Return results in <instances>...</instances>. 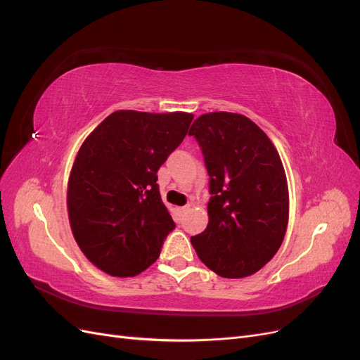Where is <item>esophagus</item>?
<instances>
[{
	"label": "esophagus",
	"mask_w": 360,
	"mask_h": 360,
	"mask_svg": "<svg viewBox=\"0 0 360 360\" xmlns=\"http://www.w3.org/2000/svg\"><path fill=\"white\" fill-rule=\"evenodd\" d=\"M188 209V207L186 205H184V207H174V210H176V213L177 214H181L184 210H186Z\"/></svg>",
	"instance_id": "1"
}]
</instances>
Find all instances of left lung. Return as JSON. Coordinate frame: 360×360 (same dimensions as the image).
I'll return each mask as SVG.
<instances>
[{
  "label": "left lung",
  "mask_w": 360,
  "mask_h": 360,
  "mask_svg": "<svg viewBox=\"0 0 360 360\" xmlns=\"http://www.w3.org/2000/svg\"><path fill=\"white\" fill-rule=\"evenodd\" d=\"M189 135L201 146L212 193L209 225L191 243L219 276L254 275L278 252L288 225V183L278 150L252 120L234 112L202 114Z\"/></svg>",
  "instance_id": "obj_1"
}]
</instances>
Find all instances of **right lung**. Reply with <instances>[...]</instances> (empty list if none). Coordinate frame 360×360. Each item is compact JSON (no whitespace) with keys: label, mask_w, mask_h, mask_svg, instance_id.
Returning a JSON list of instances; mask_svg holds the SVG:
<instances>
[{"label":"right lung","mask_w":360,"mask_h":360,"mask_svg":"<svg viewBox=\"0 0 360 360\" xmlns=\"http://www.w3.org/2000/svg\"><path fill=\"white\" fill-rule=\"evenodd\" d=\"M192 120L181 111H115L79 147L68 181L69 222L82 254L105 274L136 276L159 258L176 224L160 198L158 169Z\"/></svg>","instance_id":"right-lung-1"}]
</instances>
